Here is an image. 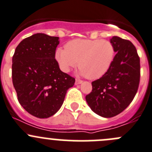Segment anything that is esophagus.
Returning <instances> with one entry per match:
<instances>
[{
  "label": "esophagus",
  "mask_w": 152,
  "mask_h": 152,
  "mask_svg": "<svg viewBox=\"0 0 152 152\" xmlns=\"http://www.w3.org/2000/svg\"><path fill=\"white\" fill-rule=\"evenodd\" d=\"M83 83V81H82L81 80H78V79H76V80H75V85H78V84H80V83Z\"/></svg>",
  "instance_id": "obj_1"
}]
</instances>
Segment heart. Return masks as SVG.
Segmentation results:
<instances>
[{
	"label": "heart",
	"mask_w": 152,
	"mask_h": 152,
	"mask_svg": "<svg viewBox=\"0 0 152 152\" xmlns=\"http://www.w3.org/2000/svg\"><path fill=\"white\" fill-rule=\"evenodd\" d=\"M115 48L110 42L102 39H74L58 48L55 59L64 72L78 64V74L89 79H98L109 71L115 57Z\"/></svg>",
	"instance_id": "1"
}]
</instances>
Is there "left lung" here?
Instances as JSON below:
<instances>
[{
    "label": "left lung",
    "instance_id": "left-lung-1",
    "mask_svg": "<svg viewBox=\"0 0 152 152\" xmlns=\"http://www.w3.org/2000/svg\"><path fill=\"white\" fill-rule=\"evenodd\" d=\"M116 54L107 72L92 82V90L86 96L94 113L104 118L118 115L128 107L138 89L140 57L135 46L118 37L110 40Z\"/></svg>",
    "mask_w": 152,
    "mask_h": 152
}]
</instances>
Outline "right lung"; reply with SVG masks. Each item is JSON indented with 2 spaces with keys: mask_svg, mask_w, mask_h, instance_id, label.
I'll return each instance as SVG.
<instances>
[{
  "mask_svg": "<svg viewBox=\"0 0 152 152\" xmlns=\"http://www.w3.org/2000/svg\"><path fill=\"white\" fill-rule=\"evenodd\" d=\"M59 37L36 34L23 39L12 57V83L20 104L39 118L54 115L75 80L55 60Z\"/></svg>",
  "mask_w": 152,
  "mask_h": 152,
  "instance_id": "right-lung-1",
  "label": "right lung"
}]
</instances>
